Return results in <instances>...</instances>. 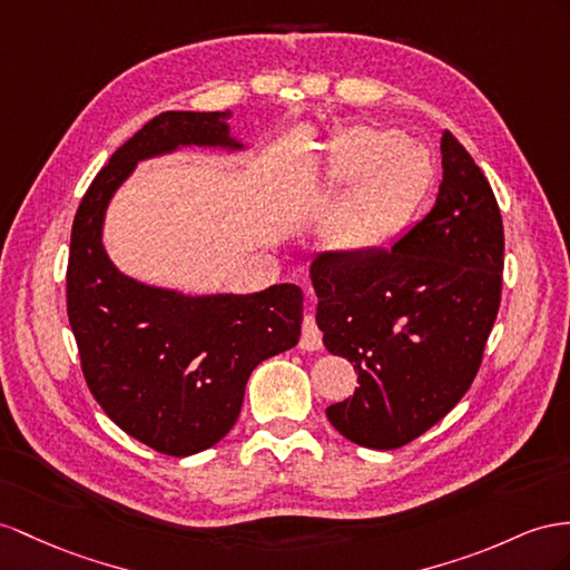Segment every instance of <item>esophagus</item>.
<instances>
[{
    "mask_svg": "<svg viewBox=\"0 0 570 570\" xmlns=\"http://www.w3.org/2000/svg\"><path fill=\"white\" fill-rule=\"evenodd\" d=\"M298 346L303 348V352H317V348L323 346V332H320L313 315L303 317V330H301Z\"/></svg>",
    "mask_w": 570,
    "mask_h": 570,
    "instance_id": "1",
    "label": "esophagus"
}]
</instances>
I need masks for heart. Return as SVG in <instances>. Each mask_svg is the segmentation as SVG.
<instances>
[{
	"mask_svg": "<svg viewBox=\"0 0 570 570\" xmlns=\"http://www.w3.org/2000/svg\"><path fill=\"white\" fill-rule=\"evenodd\" d=\"M342 183H360L342 209V230L354 243H381L404 226L424 195L431 160L397 129L358 127L334 154Z\"/></svg>",
	"mask_w": 570,
	"mask_h": 570,
	"instance_id": "obj_1",
	"label": "heart"
}]
</instances>
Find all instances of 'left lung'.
<instances>
[{
    "label": "left lung",
    "instance_id": "left-lung-1",
    "mask_svg": "<svg viewBox=\"0 0 570 570\" xmlns=\"http://www.w3.org/2000/svg\"><path fill=\"white\" fill-rule=\"evenodd\" d=\"M433 209L385 250L311 265L317 327L358 387L327 406L348 441L395 450L455 406L481 366L501 305L503 222L484 173L448 129Z\"/></svg>",
    "mask_w": 570,
    "mask_h": 570
}]
</instances>
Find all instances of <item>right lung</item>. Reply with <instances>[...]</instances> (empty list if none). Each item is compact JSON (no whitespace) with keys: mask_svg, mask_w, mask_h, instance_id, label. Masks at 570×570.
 Here are the masks:
<instances>
[{"mask_svg":"<svg viewBox=\"0 0 570 570\" xmlns=\"http://www.w3.org/2000/svg\"><path fill=\"white\" fill-rule=\"evenodd\" d=\"M228 118L230 110L156 115L100 168L71 226L67 315L86 385L125 433L173 458L222 441L238 421L253 368L301 337L296 284L185 296L122 274L104 247L108 204L139 160L180 146L238 151Z\"/></svg>","mask_w":570,"mask_h":570,"instance_id":"right-lung-1","label":"right lung"}]
</instances>
